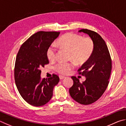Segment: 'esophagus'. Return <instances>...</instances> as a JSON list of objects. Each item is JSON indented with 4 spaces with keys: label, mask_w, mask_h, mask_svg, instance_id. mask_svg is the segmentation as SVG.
<instances>
[{
    "label": "esophagus",
    "mask_w": 126,
    "mask_h": 126,
    "mask_svg": "<svg viewBox=\"0 0 126 126\" xmlns=\"http://www.w3.org/2000/svg\"><path fill=\"white\" fill-rule=\"evenodd\" d=\"M59 78H60V80H63V79L66 78V77L63 76H62V75H60Z\"/></svg>",
    "instance_id": "34e87169"
}]
</instances>
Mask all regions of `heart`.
I'll return each mask as SVG.
<instances>
[{
	"mask_svg": "<svg viewBox=\"0 0 126 126\" xmlns=\"http://www.w3.org/2000/svg\"><path fill=\"white\" fill-rule=\"evenodd\" d=\"M57 44L61 47L70 51V59L77 64H83L91 58L94 50V44L91 37H83L81 35L69 32L61 36L57 40ZM57 48L54 44L51 45L46 51V56L50 61L56 59ZM74 62H59L55 65V69L63 75L69 74L74 69Z\"/></svg>",
	"mask_w": 126,
	"mask_h": 126,
	"instance_id": "obj_1",
	"label": "heart"
}]
</instances>
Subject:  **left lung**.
<instances>
[{"mask_svg":"<svg viewBox=\"0 0 126 126\" xmlns=\"http://www.w3.org/2000/svg\"><path fill=\"white\" fill-rule=\"evenodd\" d=\"M79 32L88 34L93 40L94 50L92 56L78 69L80 75L86 77L80 82L76 76H72L74 84L69 89L70 96L82 105H90L98 100L109 83L112 70V60L104 40L98 33L87 29Z\"/></svg>","mask_w":126,"mask_h":126,"instance_id":"obj_1","label":"left lung"}]
</instances>
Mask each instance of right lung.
Returning a JSON list of instances; mask_svg holds the SVG:
<instances>
[{
	"mask_svg": "<svg viewBox=\"0 0 126 126\" xmlns=\"http://www.w3.org/2000/svg\"><path fill=\"white\" fill-rule=\"evenodd\" d=\"M60 32L40 31L22 44L14 67V79L22 97L34 106L45 105L51 98L54 86L60 78L56 74L41 79V67L49 63L46 51Z\"/></svg>",
	"mask_w": 126,
	"mask_h": 126,
	"instance_id": "right-lung-1",
	"label": "right lung"
}]
</instances>
